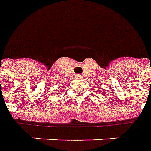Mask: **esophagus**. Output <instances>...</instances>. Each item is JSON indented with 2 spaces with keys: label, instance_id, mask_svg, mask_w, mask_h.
Returning <instances> with one entry per match:
<instances>
[{
  "label": "esophagus",
  "instance_id": "1",
  "mask_svg": "<svg viewBox=\"0 0 151 151\" xmlns=\"http://www.w3.org/2000/svg\"><path fill=\"white\" fill-rule=\"evenodd\" d=\"M76 78H77L78 79H81V78H82V76L81 75V74H78V75L76 76Z\"/></svg>",
  "mask_w": 151,
  "mask_h": 151
}]
</instances>
